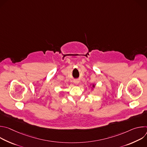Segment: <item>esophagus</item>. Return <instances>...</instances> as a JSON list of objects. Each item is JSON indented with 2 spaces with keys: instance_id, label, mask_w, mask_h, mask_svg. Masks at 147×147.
Returning <instances> with one entry per match:
<instances>
[{
  "instance_id": "esophagus-1",
  "label": "esophagus",
  "mask_w": 147,
  "mask_h": 147,
  "mask_svg": "<svg viewBox=\"0 0 147 147\" xmlns=\"http://www.w3.org/2000/svg\"><path fill=\"white\" fill-rule=\"evenodd\" d=\"M74 83L76 84H78L79 83V81H78V80H76V81L74 82Z\"/></svg>"
}]
</instances>
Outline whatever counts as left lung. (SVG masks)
<instances>
[{
    "label": "left lung",
    "mask_w": 147,
    "mask_h": 147,
    "mask_svg": "<svg viewBox=\"0 0 147 147\" xmlns=\"http://www.w3.org/2000/svg\"><path fill=\"white\" fill-rule=\"evenodd\" d=\"M92 87L94 88V87H95V85H92Z\"/></svg>",
    "instance_id": "left-lung-1"
}]
</instances>
